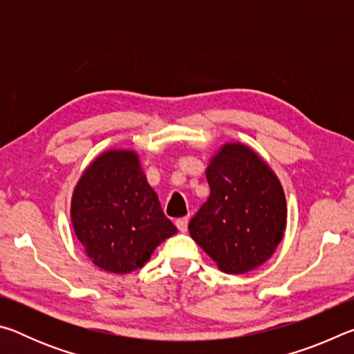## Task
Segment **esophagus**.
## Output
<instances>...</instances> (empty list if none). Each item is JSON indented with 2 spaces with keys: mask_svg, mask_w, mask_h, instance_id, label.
I'll list each match as a JSON object with an SVG mask.
<instances>
[{
  "mask_svg": "<svg viewBox=\"0 0 354 354\" xmlns=\"http://www.w3.org/2000/svg\"><path fill=\"white\" fill-rule=\"evenodd\" d=\"M175 225L178 226V230H179V231H181V232H185V231H187L189 217H181V218H178V220L175 221Z\"/></svg>",
  "mask_w": 354,
  "mask_h": 354,
  "instance_id": "34e87169",
  "label": "esophagus"
}]
</instances>
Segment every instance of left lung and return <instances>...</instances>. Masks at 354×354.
I'll list each match as a JSON object with an SVG mask.
<instances>
[{"mask_svg":"<svg viewBox=\"0 0 354 354\" xmlns=\"http://www.w3.org/2000/svg\"><path fill=\"white\" fill-rule=\"evenodd\" d=\"M211 195L190 220L194 241L221 272L241 274L270 259L287 207L278 176L250 147L225 143L206 169Z\"/></svg>","mask_w":354,"mask_h":354,"instance_id":"8db88e82","label":"left lung"}]
</instances>
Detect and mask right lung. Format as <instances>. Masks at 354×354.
Masks as SVG:
<instances>
[{"mask_svg": "<svg viewBox=\"0 0 354 354\" xmlns=\"http://www.w3.org/2000/svg\"><path fill=\"white\" fill-rule=\"evenodd\" d=\"M70 215L91 261L117 274L143 267L156 247L178 232L133 149H107L84 170Z\"/></svg>", "mask_w": 354, "mask_h": 354, "instance_id": "1", "label": "right lung"}]
</instances>
